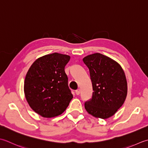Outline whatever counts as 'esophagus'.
<instances>
[{"label":"esophagus","mask_w":148,"mask_h":148,"mask_svg":"<svg viewBox=\"0 0 148 148\" xmlns=\"http://www.w3.org/2000/svg\"><path fill=\"white\" fill-rule=\"evenodd\" d=\"M75 92H76L77 95H79L80 93V90L79 89H78L76 90V91H75Z\"/></svg>","instance_id":"obj_1"}]
</instances>
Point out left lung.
Instances as JSON below:
<instances>
[{"label": "left lung", "instance_id": "1", "mask_svg": "<svg viewBox=\"0 0 148 148\" xmlns=\"http://www.w3.org/2000/svg\"><path fill=\"white\" fill-rule=\"evenodd\" d=\"M83 62L89 70L92 86V98L85 102V108L96 117L107 119L124 103L127 82L121 66L103 54L87 56Z\"/></svg>", "mask_w": 148, "mask_h": 148}]
</instances>
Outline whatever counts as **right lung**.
<instances>
[{"label":"right lung","mask_w":148,"mask_h":148,"mask_svg":"<svg viewBox=\"0 0 148 148\" xmlns=\"http://www.w3.org/2000/svg\"><path fill=\"white\" fill-rule=\"evenodd\" d=\"M67 55L53 53L38 58L27 73L24 92L30 107L39 115L53 117L64 112L73 98L64 68Z\"/></svg>","instance_id":"obj_1"}]
</instances>
